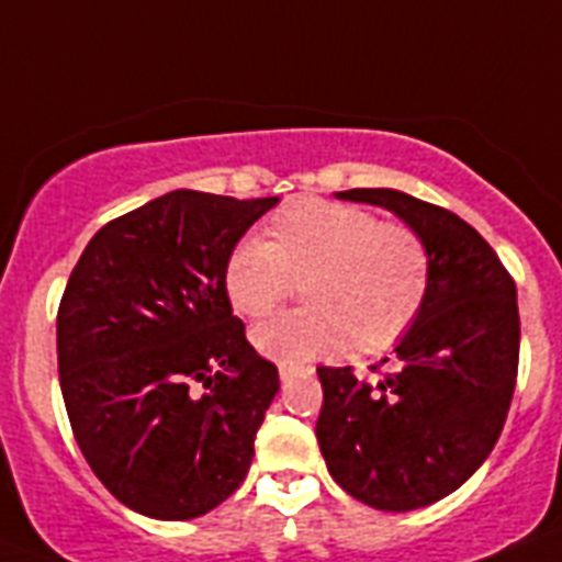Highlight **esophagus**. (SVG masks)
<instances>
[{"instance_id":"obj_1","label":"esophagus","mask_w":562,"mask_h":562,"mask_svg":"<svg viewBox=\"0 0 562 562\" xmlns=\"http://www.w3.org/2000/svg\"><path fill=\"white\" fill-rule=\"evenodd\" d=\"M278 374H281V380L284 382H290L292 376L301 374V369H297V366H290V362H281V366H278Z\"/></svg>"}]
</instances>
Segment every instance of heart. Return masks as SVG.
Here are the masks:
<instances>
[{"instance_id": "heart-1", "label": "heart", "mask_w": 562, "mask_h": 562, "mask_svg": "<svg viewBox=\"0 0 562 562\" xmlns=\"http://www.w3.org/2000/svg\"><path fill=\"white\" fill-rule=\"evenodd\" d=\"M267 241L238 238L222 265L233 310L265 317L301 284L304 310L265 321L252 346L304 366L351 346L380 355L408 335L430 292V250L405 222H380L366 207L295 200L267 222Z\"/></svg>"}]
</instances>
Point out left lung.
Listing matches in <instances>:
<instances>
[{
	"label": "left lung",
	"instance_id": "left-lung-1",
	"mask_svg": "<svg viewBox=\"0 0 562 562\" xmlns=\"http://www.w3.org/2000/svg\"><path fill=\"white\" fill-rule=\"evenodd\" d=\"M337 196L389 207L430 250L428 301L391 369L374 382L351 366L317 369L315 434L331 479L374 509L408 513L459 490L493 453L518 380V295L493 247L448 207L391 188Z\"/></svg>",
	"mask_w": 562,
	"mask_h": 562
}]
</instances>
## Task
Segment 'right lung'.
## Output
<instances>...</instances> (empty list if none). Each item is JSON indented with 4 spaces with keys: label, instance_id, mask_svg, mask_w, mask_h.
I'll list each match as a JSON object with an SVG mask.
<instances>
[{
    "label": "right lung",
    "instance_id": "right-lung-1",
    "mask_svg": "<svg viewBox=\"0 0 562 562\" xmlns=\"http://www.w3.org/2000/svg\"><path fill=\"white\" fill-rule=\"evenodd\" d=\"M278 196L171 191L89 238L58 304L64 405L83 459L134 513L188 520L245 481L278 394L222 265Z\"/></svg>",
    "mask_w": 562,
    "mask_h": 562
}]
</instances>
